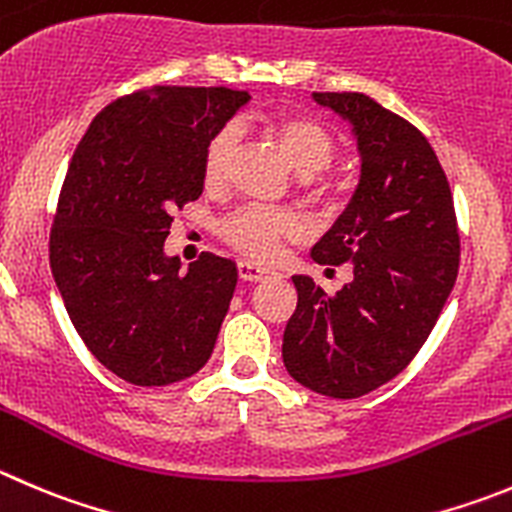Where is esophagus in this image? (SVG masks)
<instances>
[{
	"label": "esophagus",
	"mask_w": 512,
	"mask_h": 512,
	"mask_svg": "<svg viewBox=\"0 0 512 512\" xmlns=\"http://www.w3.org/2000/svg\"><path fill=\"white\" fill-rule=\"evenodd\" d=\"M237 270H240V278L242 280H250V283H257V280H262V278H267V275H272L270 267L257 265V262H250V260H240V262H237Z\"/></svg>",
	"instance_id": "34e87169"
}]
</instances>
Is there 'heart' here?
<instances>
[{"mask_svg":"<svg viewBox=\"0 0 512 512\" xmlns=\"http://www.w3.org/2000/svg\"><path fill=\"white\" fill-rule=\"evenodd\" d=\"M267 131L280 143L293 169L303 179H310V176L326 171L333 164V159H336V136L321 121H315V118L285 113V116L270 118ZM234 143H237V128L234 126L219 128L209 138L202 159V174L207 186H219L224 181ZM295 227L298 224H295L290 214L265 207H245L224 219L222 237L229 245L245 252V255L272 257L275 250H278L280 240L288 237L290 232H295Z\"/></svg>","mask_w":512,"mask_h":512,"instance_id":"b5f03b06","label":"heart"}]
</instances>
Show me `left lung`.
Wrapping results in <instances>:
<instances>
[{
	"label": "left lung",
	"instance_id": "left-lung-1",
	"mask_svg": "<svg viewBox=\"0 0 512 512\" xmlns=\"http://www.w3.org/2000/svg\"><path fill=\"white\" fill-rule=\"evenodd\" d=\"M351 123L361 176L351 202L315 242L318 265L353 270L326 295L293 275L298 305L283 364L305 389L356 399L407 369L432 333L460 267L450 181L422 131L364 93H313Z\"/></svg>",
	"mask_w": 512,
	"mask_h": 512
}]
</instances>
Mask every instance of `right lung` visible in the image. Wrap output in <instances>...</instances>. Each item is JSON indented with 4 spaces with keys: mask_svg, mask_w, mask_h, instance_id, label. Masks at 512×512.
I'll use <instances>...</instances> for the list:
<instances>
[{
    "mask_svg": "<svg viewBox=\"0 0 512 512\" xmlns=\"http://www.w3.org/2000/svg\"><path fill=\"white\" fill-rule=\"evenodd\" d=\"M245 90L154 85L113 100L70 159L50 232V267L75 331L136 386H166L209 361L237 265L202 252L189 270L164 252L171 212L199 199L209 138Z\"/></svg>",
    "mask_w": 512,
    "mask_h": 512,
    "instance_id": "add662e5",
    "label": "right lung"
}]
</instances>
